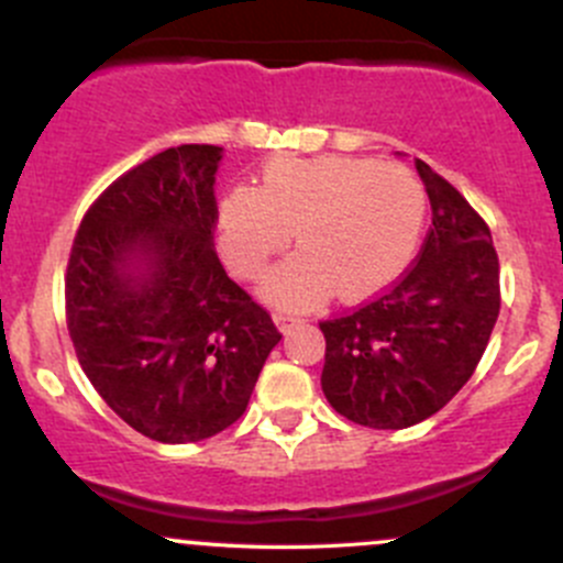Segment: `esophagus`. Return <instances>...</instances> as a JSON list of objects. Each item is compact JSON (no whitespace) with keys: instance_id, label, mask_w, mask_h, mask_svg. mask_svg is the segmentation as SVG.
<instances>
[{"instance_id":"esophagus-1","label":"esophagus","mask_w":563,"mask_h":563,"mask_svg":"<svg viewBox=\"0 0 563 563\" xmlns=\"http://www.w3.org/2000/svg\"><path fill=\"white\" fill-rule=\"evenodd\" d=\"M299 321H302V318L294 316V313H275V323L280 327V332H288V329L297 327Z\"/></svg>"}]
</instances>
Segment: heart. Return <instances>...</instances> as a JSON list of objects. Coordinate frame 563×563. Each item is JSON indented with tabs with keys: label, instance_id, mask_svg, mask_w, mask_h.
Segmentation results:
<instances>
[{
	"label": "heart",
	"instance_id": "1",
	"mask_svg": "<svg viewBox=\"0 0 563 563\" xmlns=\"http://www.w3.org/2000/svg\"><path fill=\"white\" fill-rule=\"evenodd\" d=\"M424 187L400 163L371 157H277L255 187H234L218 203V247L231 272L255 280L291 245L264 283V297L310 308L338 288L365 299L391 286L419 245Z\"/></svg>",
	"mask_w": 563,
	"mask_h": 563
}]
</instances>
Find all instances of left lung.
Segmentation results:
<instances>
[{
	"label": "left lung",
	"mask_w": 563,
	"mask_h": 563,
	"mask_svg": "<svg viewBox=\"0 0 563 563\" xmlns=\"http://www.w3.org/2000/svg\"><path fill=\"white\" fill-rule=\"evenodd\" d=\"M433 225L417 261L378 297L318 321L321 387L345 419L402 430L433 417L474 376L498 308V253L482 214L417 161Z\"/></svg>",
	"instance_id": "8db88e82"
}]
</instances>
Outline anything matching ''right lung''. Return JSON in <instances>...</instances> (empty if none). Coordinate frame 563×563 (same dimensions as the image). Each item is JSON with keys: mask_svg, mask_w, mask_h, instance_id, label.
Listing matches in <instances>:
<instances>
[{"mask_svg": "<svg viewBox=\"0 0 563 563\" xmlns=\"http://www.w3.org/2000/svg\"><path fill=\"white\" fill-rule=\"evenodd\" d=\"M220 157V146L181 144L113 179L84 214L65 272L84 373L130 428L163 444L234 424L283 338L214 253Z\"/></svg>", "mask_w": 563, "mask_h": 563, "instance_id": "obj_1", "label": "right lung"}]
</instances>
